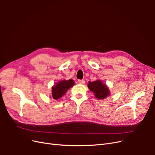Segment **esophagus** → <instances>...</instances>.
<instances>
[{
	"mask_svg": "<svg viewBox=\"0 0 155 155\" xmlns=\"http://www.w3.org/2000/svg\"><path fill=\"white\" fill-rule=\"evenodd\" d=\"M78 82L79 84H83L85 83V81H84V80H81V79L78 80Z\"/></svg>",
	"mask_w": 155,
	"mask_h": 155,
	"instance_id": "34e87169",
	"label": "esophagus"
}]
</instances>
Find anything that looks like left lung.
<instances>
[{
	"mask_svg": "<svg viewBox=\"0 0 155 155\" xmlns=\"http://www.w3.org/2000/svg\"><path fill=\"white\" fill-rule=\"evenodd\" d=\"M88 86L90 90L94 92L96 98L98 99L105 98L109 95V88L101 80H97L93 82L89 81Z\"/></svg>",
	"mask_w": 155,
	"mask_h": 155,
	"instance_id": "1",
	"label": "left lung"
}]
</instances>
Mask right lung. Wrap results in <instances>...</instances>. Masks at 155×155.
<instances>
[{
  "instance_id": "add662e5",
  "label": "right lung",
  "mask_w": 155,
  "mask_h": 155,
  "mask_svg": "<svg viewBox=\"0 0 155 155\" xmlns=\"http://www.w3.org/2000/svg\"><path fill=\"white\" fill-rule=\"evenodd\" d=\"M74 84V81L72 79L63 80L59 81L56 85L52 88V97L55 100H58L62 97L67 91Z\"/></svg>"
}]
</instances>
